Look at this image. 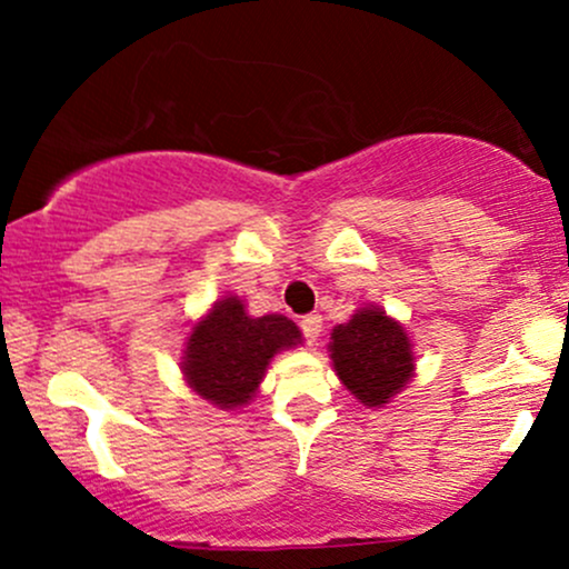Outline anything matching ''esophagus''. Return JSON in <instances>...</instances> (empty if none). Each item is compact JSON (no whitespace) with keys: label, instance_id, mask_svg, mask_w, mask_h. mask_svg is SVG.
Masks as SVG:
<instances>
[{"label":"esophagus","instance_id":"obj_1","mask_svg":"<svg viewBox=\"0 0 569 569\" xmlns=\"http://www.w3.org/2000/svg\"><path fill=\"white\" fill-rule=\"evenodd\" d=\"M301 330H303L306 341H309L311 347H315V343L319 341V333H322V317H319V315H306L301 319Z\"/></svg>","mask_w":569,"mask_h":569}]
</instances>
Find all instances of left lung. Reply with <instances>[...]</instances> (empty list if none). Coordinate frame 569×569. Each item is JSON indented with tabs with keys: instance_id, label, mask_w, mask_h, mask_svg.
<instances>
[{
	"instance_id": "8db88e82",
	"label": "left lung",
	"mask_w": 569,
	"mask_h": 569,
	"mask_svg": "<svg viewBox=\"0 0 569 569\" xmlns=\"http://www.w3.org/2000/svg\"><path fill=\"white\" fill-rule=\"evenodd\" d=\"M328 352L341 385L366 408L392 403L417 376V355L403 322L373 303L336 325Z\"/></svg>"
}]
</instances>
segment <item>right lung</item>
<instances>
[{
	"instance_id": "1",
	"label": "right lung",
	"mask_w": 569,
	"mask_h": 569,
	"mask_svg": "<svg viewBox=\"0 0 569 569\" xmlns=\"http://www.w3.org/2000/svg\"><path fill=\"white\" fill-rule=\"evenodd\" d=\"M303 343L284 315H247L239 296H222L184 336L180 370L184 385L220 411H239L258 395L271 360Z\"/></svg>"
}]
</instances>
